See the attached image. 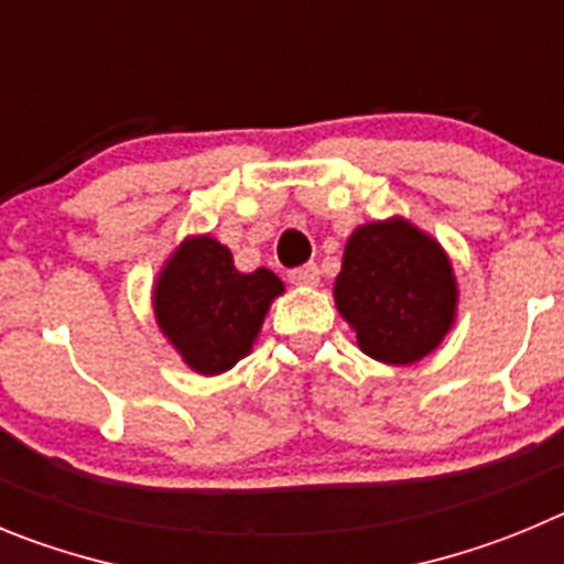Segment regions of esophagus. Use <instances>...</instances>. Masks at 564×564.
Wrapping results in <instances>:
<instances>
[{
  "instance_id": "1",
  "label": "esophagus",
  "mask_w": 564,
  "mask_h": 564,
  "mask_svg": "<svg viewBox=\"0 0 564 564\" xmlns=\"http://www.w3.org/2000/svg\"><path fill=\"white\" fill-rule=\"evenodd\" d=\"M289 281H292L294 286H317V281H319L317 263H306V267H297V270H292L289 272Z\"/></svg>"
}]
</instances>
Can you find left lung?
<instances>
[{
  "label": "left lung",
  "mask_w": 564,
  "mask_h": 564,
  "mask_svg": "<svg viewBox=\"0 0 564 564\" xmlns=\"http://www.w3.org/2000/svg\"><path fill=\"white\" fill-rule=\"evenodd\" d=\"M334 301L368 357L413 365L453 328L458 283L444 247L393 216L351 232Z\"/></svg>",
  "instance_id": "left-lung-1"
}]
</instances>
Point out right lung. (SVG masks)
<instances>
[{"mask_svg":"<svg viewBox=\"0 0 564 564\" xmlns=\"http://www.w3.org/2000/svg\"><path fill=\"white\" fill-rule=\"evenodd\" d=\"M283 281L270 270H236L213 236H191L156 275L154 314L185 365L202 377L230 370L252 351Z\"/></svg>","mask_w":564,"mask_h":564,"instance_id":"right-lung-1","label":"right lung"}]
</instances>
